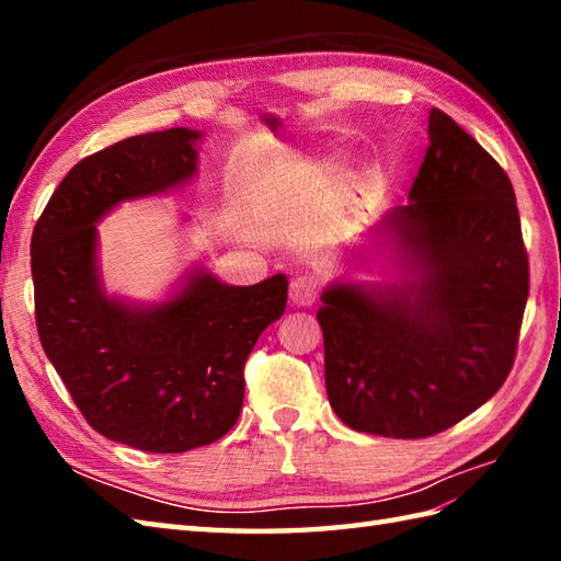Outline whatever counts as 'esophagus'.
Masks as SVG:
<instances>
[{
	"label": "esophagus",
	"mask_w": 561,
	"mask_h": 561,
	"mask_svg": "<svg viewBox=\"0 0 561 561\" xmlns=\"http://www.w3.org/2000/svg\"><path fill=\"white\" fill-rule=\"evenodd\" d=\"M289 299L294 306L306 308V306H313L318 299V282L311 274H299V277H294L291 287H289Z\"/></svg>",
	"instance_id": "esophagus-1"
}]
</instances>
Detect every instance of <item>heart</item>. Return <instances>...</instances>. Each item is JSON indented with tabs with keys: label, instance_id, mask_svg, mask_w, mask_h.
I'll list each match as a JSON object with an SVG mask.
<instances>
[{
	"label": "heart",
	"instance_id": "b5f03b06",
	"mask_svg": "<svg viewBox=\"0 0 561 561\" xmlns=\"http://www.w3.org/2000/svg\"><path fill=\"white\" fill-rule=\"evenodd\" d=\"M340 157L337 153H318V157L299 159L291 163V178L301 190H320L328 181L332 171L337 169Z\"/></svg>",
	"mask_w": 561,
	"mask_h": 561
}]
</instances>
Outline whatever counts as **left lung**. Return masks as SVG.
<instances>
[{"label":"left lung","mask_w":561,"mask_h":561,"mask_svg":"<svg viewBox=\"0 0 561 561\" xmlns=\"http://www.w3.org/2000/svg\"><path fill=\"white\" fill-rule=\"evenodd\" d=\"M371 248L392 260L396 282L344 274L320 294L330 408L354 432L438 434L490 400L514 366L528 255L508 175L432 108L410 202L352 257L368 262Z\"/></svg>","instance_id":"left-lung-1"}]
</instances>
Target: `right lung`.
Listing matches in <instances>:
<instances>
[{"mask_svg":"<svg viewBox=\"0 0 561 561\" xmlns=\"http://www.w3.org/2000/svg\"><path fill=\"white\" fill-rule=\"evenodd\" d=\"M202 137L171 127L79 161L31 238L47 359L99 434L149 453H185L229 432L243 408L248 354L287 306V274L231 287L199 262L161 301L105 291L96 224L123 202L193 181Z\"/></svg>","mask_w":561,"mask_h":561,"instance_id":"right-lung-1","label":"right lung"}]
</instances>
